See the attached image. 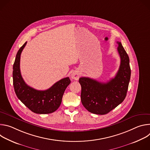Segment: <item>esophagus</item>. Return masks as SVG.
Masks as SVG:
<instances>
[{
	"mask_svg": "<svg viewBox=\"0 0 150 150\" xmlns=\"http://www.w3.org/2000/svg\"><path fill=\"white\" fill-rule=\"evenodd\" d=\"M79 76H80V73L78 71H74L71 75V78L75 80H78L79 78Z\"/></svg>",
	"mask_w": 150,
	"mask_h": 150,
	"instance_id": "1",
	"label": "esophagus"
}]
</instances>
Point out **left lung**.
Masks as SVG:
<instances>
[{"label": "left lung", "instance_id": "left-lung-1", "mask_svg": "<svg viewBox=\"0 0 150 150\" xmlns=\"http://www.w3.org/2000/svg\"><path fill=\"white\" fill-rule=\"evenodd\" d=\"M117 43L120 65L115 78L107 82H100L88 77L79 79L82 104L92 113L101 115L108 113L126 97L131 73L129 58L121 42L117 41Z\"/></svg>", "mask_w": 150, "mask_h": 150}]
</instances>
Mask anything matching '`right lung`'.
I'll list each match as a JSON object with an SVG mask.
<instances>
[{
	"label": "right lung",
	"instance_id": "obj_1",
	"mask_svg": "<svg viewBox=\"0 0 150 150\" xmlns=\"http://www.w3.org/2000/svg\"><path fill=\"white\" fill-rule=\"evenodd\" d=\"M25 42L16 56L13 66V84L17 97L33 112L49 114L55 112L61 104L63 95L71 83L69 77L62 79L44 91L37 90L25 82L20 71V57Z\"/></svg>",
	"mask_w": 150,
	"mask_h": 150
}]
</instances>
